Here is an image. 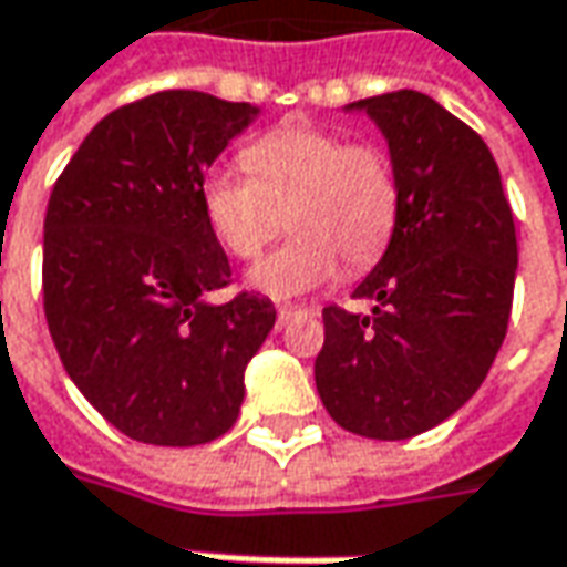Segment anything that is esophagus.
Listing matches in <instances>:
<instances>
[{
  "instance_id": "obj_1",
  "label": "esophagus",
  "mask_w": 567,
  "mask_h": 567,
  "mask_svg": "<svg viewBox=\"0 0 567 567\" xmlns=\"http://www.w3.org/2000/svg\"><path fill=\"white\" fill-rule=\"evenodd\" d=\"M302 311H309V309H292V306H284V309H277V330L287 328L292 318H296V315H302Z\"/></svg>"
}]
</instances>
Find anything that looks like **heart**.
Returning <instances> with one entry per match:
<instances>
[{
    "label": "heart",
    "instance_id": "1",
    "mask_svg": "<svg viewBox=\"0 0 567 567\" xmlns=\"http://www.w3.org/2000/svg\"><path fill=\"white\" fill-rule=\"evenodd\" d=\"M249 177L212 168L199 208L215 239L239 261L284 230L296 237L249 271V287L296 299L328 287L340 268L368 271L393 243L402 212L396 155L374 140L311 124H284L239 152Z\"/></svg>",
    "mask_w": 567,
    "mask_h": 567
}]
</instances>
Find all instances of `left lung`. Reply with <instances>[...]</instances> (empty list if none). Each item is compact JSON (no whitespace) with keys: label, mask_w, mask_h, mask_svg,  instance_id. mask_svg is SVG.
<instances>
[{"label":"left lung","mask_w":567,"mask_h":567,"mask_svg":"<svg viewBox=\"0 0 567 567\" xmlns=\"http://www.w3.org/2000/svg\"><path fill=\"white\" fill-rule=\"evenodd\" d=\"M396 155L402 212L355 287L371 315L324 309L315 383L349 434L409 440L487 378L508 330L518 239L496 158L465 121L415 90L359 102Z\"/></svg>","instance_id":"8db88e82"}]
</instances>
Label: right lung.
<instances>
[{"instance_id":"right-lung-1","label":"right lung","mask_w":567,"mask_h":567,"mask_svg":"<svg viewBox=\"0 0 567 567\" xmlns=\"http://www.w3.org/2000/svg\"><path fill=\"white\" fill-rule=\"evenodd\" d=\"M256 105L162 90L105 115L52 186L43 311L68 378L121 434L199 446L234 427L271 299L230 287L199 184Z\"/></svg>"}]
</instances>
